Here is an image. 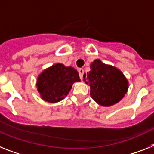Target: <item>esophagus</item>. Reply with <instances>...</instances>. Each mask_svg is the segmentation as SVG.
<instances>
[{
	"instance_id": "34e87169",
	"label": "esophagus",
	"mask_w": 154,
	"mask_h": 154,
	"mask_svg": "<svg viewBox=\"0 0 154 154\" xmlns=\"http://www.w3.org/2000/svg\"><path fill=\"white\" fill-rule=\"evenodd\" d=\"M78 73H79V76H80V78H81V80H82V79H83V75H84V73H85V71H84V69H78Z\"/></svg>"
}]
</instances>
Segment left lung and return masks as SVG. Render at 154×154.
Instances as JSON below:
<instances>
[{
	"label": "left lung",
	"instance_id": "8db88e82",
	"mask_svg": "<svg viewBox=\"0 0 154 154\" xmlns=\"http://www.w3.org/2000/svg\"><path fill=\"white\" fill-rule=\"evenodd\" d=\"M84 81L90 85V94L102 106H111L125 96L129 83L122 72L100 60L91 64V70L84 74Z\"/></svg>",
	"mask_w": 154,
	"mask_h": 154
}]
</instances>
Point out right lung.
Returning <instances> with one entry per match:
<instances>
[{
	"mask_svg": "<svg viewBox=\"0 0 154 154\" xmlns=\"http://www.w3.org/2000/svg\"><path fill=\"white\" fill-rule=\"evenodd\" d=\"M80 81L78 72L74 68L57 63L40 73L36 86L42 99L56 103L67 95L73 83Z\"/></svg>",
	"mask_w": 154,
	"mask_h": 154,
	"instance_id": "add662e5",
	"label": "right lung"
}]
</instances>
